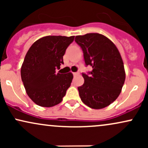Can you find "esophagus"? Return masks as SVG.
Instances as JSON below:
<instances>
[{
	"label": "esophagus",
	"instance_id": "1",
	"mask_svg": "<svg viewBox=\"0 0 148 148\" xmlns=\"http://www.w3.org/2000/svg\"><path fill=\"white\" fill-rule=\"evenodd\" d=\"M73 74H74V76H76L79 74V73L78 72H73Z\"/></svg>",
	"mask_w": 148,
	"mask_h": 148
}]
</instances>
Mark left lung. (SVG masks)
I'll list each match as a JSON object with an SVG mask.
<instances>
[{
	"label": "left lung",
	"mask_w": 148,
	"mask_h": 148,
	"mask_svg": "<svg viewBox=\"0 0 148 148\" xmlns=\"http://www.w3.org/2000/svg\"><path fill=\"white\" fill-rule=\"evenodd\" d=\"M75 42L82 49L85 63L92 70L84 74V84L78 88L81 101L90 108L109 106L121 92L125 71L120 52L113 42L99 33L78 35Z\"/></svg>",
	"instance_id": "8db88e82"
}]
</instances>
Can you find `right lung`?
<instances>
[{"instance_id": "obj_1", "label": "right lung", "mask_w": 148, "mask_h": 148, "mask_svg": "<svg viewBox=\"0 0 148 148\" xmlns=\"http://www.w3.org/2000/svg\"><path fill=\"white\" fill-rule=\"evenodd\" d=\"M74 36H49L37 40L30 47L21 68L27 95L42 107L60 103L70 86L72 73L56 72L63 64V56Z\"/></svg>"}]
</instances>
